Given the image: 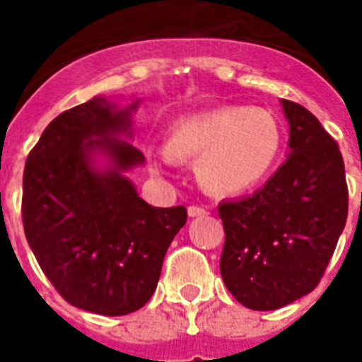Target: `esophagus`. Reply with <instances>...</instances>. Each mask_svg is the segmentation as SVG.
Returning a JSON list of instances; mask_svg holds the SVG:
<instances>
[{
	"mask_svg": "<svg viewBox=\"0 0 362 362\" xmlns=\"http://www.w3.org/2000/svg\"><path fill=\"white\" fill-rule=\"evenodd\" d=\"M187 214L192 216V218H197V216H206V209L204 206H199V204H192V206H187Z\"/></svg>",
	"mask_w": 362,
	"mask_h": 362,
	"instance_id": "esophagus-1",
	"label": "esophagus"
}]
</instances>
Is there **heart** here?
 <instances>
[{
	"label": "heart",
	"mask_w": 362,
	"mask_h": 362,
	"mask_svg": "<svg viewBox=\"0 0 362 362\" xmlns=\"http://www.w3.org/2000/svg\"><path fill=\"white\" fill-rule=\"evenodd\" d=\"M281 144L284 127L274 112L227 105L178 118L170 125L167 146H150L146 153L158 169L199 158V182L210 192L233 195L252 189L270 175Z\"/></svg>",
	"instance_id": "b5f03b06"
}]
</instances>
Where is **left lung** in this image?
Here are the masks:
<instances>
[{
  "label": "left lung",
  "mask_w": 362,
  "mask_h": 362,
  "mask_svg": "<svg viewBox=\"0 0 362 362\" xmlns=\"http://www.w3.org/2000/svg\"><path fill=\"white\" fill-rule=\"evenodd\" d=\"M291 156L259 192L218 204L223 284L242 306L278 310L314 291L348 218L337 141L303 105L284 99Z\"/></svg>",
  "instance_id": "obj_1"
}]
</instances>
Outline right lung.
I'll return each mask as SVG.
<instances>
[{"instance_id":"add662e5","label":"right lung","mask_w":362,"mask_h":362,"mask_svg":"<svg viewBox=\"0 0 362 362\" xmlns=\"http://www.w3.org/2000/svg\"><path fill=\"white\" fill-rule=\"evenodd\" d=\"M135 105L115 110L93 98L65 110L25 159L22 223L31 252L67 303L101 315L131 314L150 300L165 253L187 220L186 206L156 209L122 175L144 159L110 136L129 129ZM95 149L110 153L115 170L93 169Z\"/></svg>"}]
</instances>
